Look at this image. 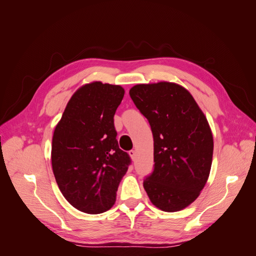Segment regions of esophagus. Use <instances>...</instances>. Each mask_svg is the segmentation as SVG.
I'll list each match as a JSON object with an SVG mask.
<instances>
[{
  "instance_id": "1",
  "label": "esophagus",
  "mask_w": 256,
  "mask_h": 256,
  "mask_svg": "<svg viewBox=\"0 0 256 256\" xmlns=\"http://www.w3.org/2000/svg\"><path fill=\"white\" fill-rule=\"evenodd\" d=\"M129 154H130V157H131V158L134 159V158H136V152L134 150H131L129 152Z\"/></svg>"
}]
</instances>
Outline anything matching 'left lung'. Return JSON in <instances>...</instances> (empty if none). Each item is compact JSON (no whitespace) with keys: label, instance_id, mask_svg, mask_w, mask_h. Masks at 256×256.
<instances>
[{"label":"left lung","instance_id":"obj_1","mask_svg":"<svg viewBox=\"0 0 256 256\" xmlns=\"http://www.w3.org/2000/svg\"><path fill=\"white\" fill-rule=\"evenodd\" d=\"M129 95L154 136V171L144 189L161 210L180 212L198 198L210 173L214 138L206 116L176 83L136 84Z\"/></svg>","mask_w":256,"mask_h":256}]
</instances>
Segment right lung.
<instances>
[{"label":"right lung","mask_w":256,"mask_h":256,"mask_svg":"<svg viewBox=\"0 0 256 256\" xmlns=\"http://www.w3.org/2000/svg\"><path fill=\"white\" fill-rule=\"evenodd\" d=\"M125 90L92 82L69 100L52 138L54 177L69 204L96 214L114 205L116 191L130 164L116 140L114 114Z\"/></svg>","instance_id":"1"}]
</instances>
